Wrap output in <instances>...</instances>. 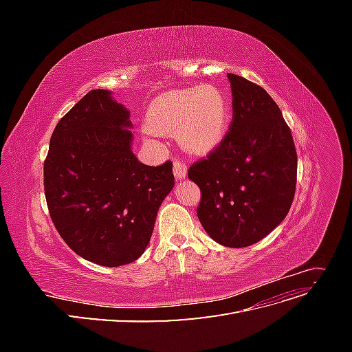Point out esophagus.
Returning <instances> with one entry per match:
<instances>
[{
  "instance_id": "obj_1",
  "label": "esophagus",
  "mask_w": 352,
  "mask_h": 352,
  "mask_svg": "<svg viewBox=\"0 0 352 352\" xmlns=\"http://www.w3.org/2000/svg\"><path fill=\"white\" fill-rule=\"evenodd\" d=\"M173 173L176 176V179H185L188 175V167L184 162L180 160H175L173 162Z\"/></svg>"
}]
</instances>
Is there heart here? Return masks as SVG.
<instances>
[{"label":"heart","instance_id":"b5f03b06","mask_svg":"<svg viewBox=\"0 0 352 352\" xmlns=\"http://www.w3.org/2000/svg\"><path fill=\"white\" fill-rule=\"evenodd\" d=\"M229 102L217 87H192L164 94L146 116L148 131L177 136L190 153H208L226 133Z\"/></svg>","mask_w":352,"mask_h":352}]
</instances>
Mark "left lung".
Segmentation results:
<instances>
[{"mask_svg": "<svg viewBox=\"0 0 352 352\" xmlns=\"http://www.w3.org/2000/svg\"><path fill=\"white\" fill-rule=\"evenodd\" d=\"M229 132L188 177L201 189L197 214L216 242L243 248L279 226L296 186V150L278 104L260 85L228 74Z\"/></svg>", "mask_w": 352, "mask_h": 352, "instance_id": "1", "label": "left lung"}]
</instances>
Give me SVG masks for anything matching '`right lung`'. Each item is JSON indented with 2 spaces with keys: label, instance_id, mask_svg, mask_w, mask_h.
Masks as SVG:
<instances>
[{
  "label": "right lung",
  "instance_id": "1",
  "mask_svg": "<svg viewBox=\"0 0 352 352\" xmlns=\"http://www.w3.org/2000/svg\"><path fill=\"white\" fill-rule=\"evenodd\" d=\"M94 89L63 116L44 162L52 223L70 250L105 267L133 263L175 185L173 164H142L131 150L129 110Z\"/></svg>",
  "mask_w": 352,
  "mask_h": 352
}]
</instances>
